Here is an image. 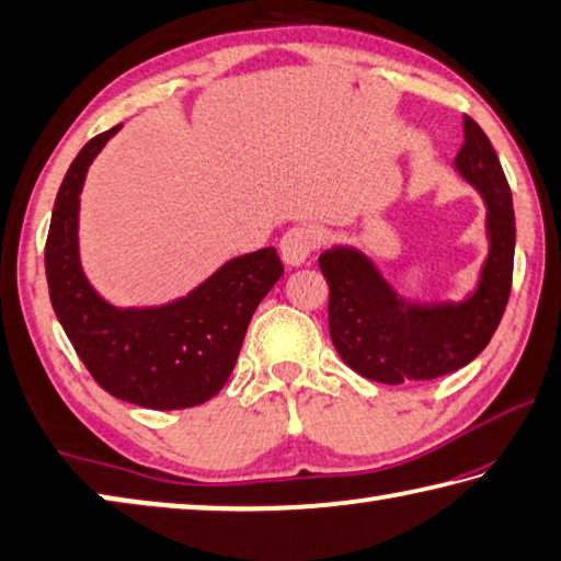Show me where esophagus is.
Listing matches in <instances>:
<instances>
[{"mask_svg":"<svg viewBox=\"0 0 561 561\" xmlns=\"http://www.w3.org/2000/svg\"><path fill=\"white\" fill-rule=\"evenodd\" d=\"M319 237L311 227H291V230L284 232L279 250H282V260L289 264V267H299V264L307 262L311 257V252L317 250Z\"/></svg>","mask_w":561,"mask_h":561,"instance_id":"obj_1","label":"esophagus"}]
</instances>
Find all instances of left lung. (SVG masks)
Returning <instances> with one entry per match:
<instances>
[{
  "label": "left lung",
  "instance_id": "obj_1",
  "mask_svg": "<svg viewBox=\"0 0 561 561\" xmlns=\"http://www.w3.org/2000/svg\"><path fill=\"white\" fill-rule=\"evenodd\" d=\"M455 168L488 205L490 252L462 301L415 304L398 297L376 264L354 247L321 252L329 282V334L344 364L364 378L398 386L458 371L490 344L505 314L515 264V210L500 158L478 123L462 121Z\"/></svg>",
  "mask_w": 561,
  "mask_h": 561
}]
</instances>
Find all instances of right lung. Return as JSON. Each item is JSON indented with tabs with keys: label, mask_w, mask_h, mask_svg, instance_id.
I'll return each mask as SVG.
<instances>
[{
	"label": "right lung",
	"mask_w": 561,
	"mask_h": 561,
	"mask_svg": "<svg viewBox=\"0 0 561 561\" xmlns=\"http://www.w3.org/2000/svg\"><path fill=\"white\" fill-rule=\"evenodd\" d=\"M121 126L91 138L56 195L44 264L51 307L103 391L121 401L180 411L210 401L230 378L250 319L282 277L274 247L225 262L213 277L163 307H113L79 260V195L89 165Z\"/></svg>",
	"instance_id": "1"
}]
</instances>
